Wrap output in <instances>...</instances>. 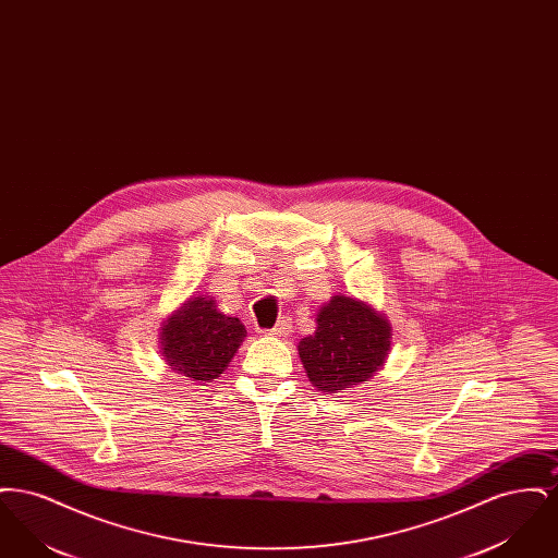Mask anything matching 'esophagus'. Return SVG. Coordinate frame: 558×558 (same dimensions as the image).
Wrapping results in <instances>:
<instances>
[{
	"mask_svg": "<svg viewBox=\"0 0 558 558\" xmlns=\"http://www.w3.org/2000/svg\"><path fill=\"white\" fill-rule=\"evenodd\" d=\"M266 335L269 337H289L291 335V322L289 319H280L274 328H269Z\"/></svg>",
	"mask_w": 558,
	"mask_h": 558,
	"instance_id": "esophagus-1",
	"label": "esophagus"
}]
</instances>
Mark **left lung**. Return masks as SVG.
I'll return each mask as SVG.
<instances>
[{"instance_id": "left-lung-1", "label": "left lung", "mask_w": 558, "mask_h": 558, "mask_svg": "<svg viewBox=\"0 0 558 558\" xmlns=\"http://www.w3.org/2000/svg\"><path fill=\"white\" fill-rule=\"evenodd\" d=\"M316 322V332L299 343V357L319 391L337 393L360 385L385 364L391 326L366 303L337 294Z\"/></svg>"}]
</instances>
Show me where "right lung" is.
Segmentation results:
<instances>
[{"mask_svg":"<svg viewBox=\"0 0 558 558\" xmlns=\"http://www.w3.org/2000/svg\"><path fill=\"white\" fill-rule=\"evenodd\" d=\"M244 337L239 318L217 312L207 296H192L165 322L160 345L171 371L190 380H213L226 371Z\"/></svg>","mask_w":558,"mask_h":558,"instance_id":"obj_1","label":"right lung"}]
</instances>
